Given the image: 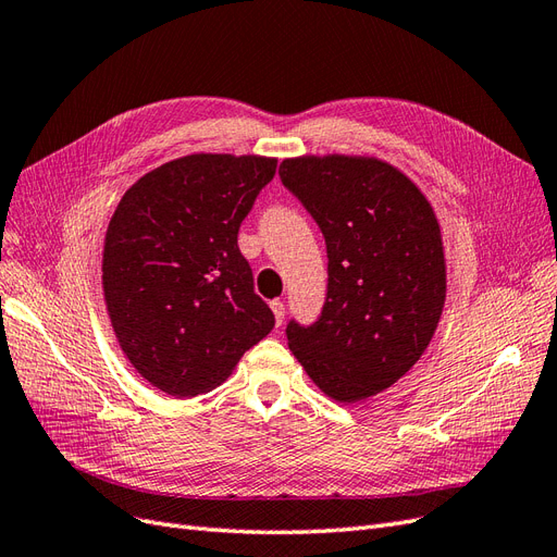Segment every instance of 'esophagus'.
<instances>
[{
    "instance_id": "esophagus-1",
    "label": "esophagus",
    "mask_w": 557,
    "mask_h": 557,
    "mask_svg": "<svg viewBox=\"0 0 557 557\" xmlns=\"http://www.w3.org/2000/svg\"><path fill=\"white\" fill-rule=\"evenodd\" d=\"M272 311H274V318H276V325L281 327L283 325V315H285V305H283L281 299L272 301Z\"/></svg>"
}]
</instances>
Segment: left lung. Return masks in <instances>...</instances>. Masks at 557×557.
Segmentation results:
<instances>
[{"instance_id": "obj_1", "label": "left lung", "mask_w": 557, "mask_h": 557, "mask_svg": "<svg viewBox=\"0 0 557 557\" xmlns=\"http://www.w3.org/2000/svg\"><path fill=\"white\" fill-rule=\"evenodd\" d=\"M278 174L327 244V297L288 346L327 397L352 404L397 383L430 346L446 301L442 227L418 185L364 156L285 158Z\"/></svg>"}]
</instances>
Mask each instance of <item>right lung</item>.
Returning a JSON list of instances; mask_svg holds the SVG:
<instances>
[{
	"mask_svg": "<svg viewBox=\"0 0 557 557\" xmlns=\"http://www.w3.org/2000/svg\"><path fill=\"white\" fill-rule=\"evenodd\" d=\"M274 174L276 158L195 153L144 174L117 201L104 301L129 364L158 391H213L272 332L237 234Z\"/></svg>",
	"mask_w": 557,
	"mask_h": 557,
	"instance_id": "right-lung-1",
	"label": "right lung"
}]
</instances>
